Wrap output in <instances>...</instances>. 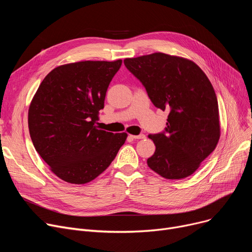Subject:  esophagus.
<instances>
[{"instance_id":"esophagus-1","label":"esophagus","mask_w":252,"mask_h":252,"mask_svg":"<svg viewBox=\"0 0 252 252\" xmlns=\"http://www.w3.org/2000/svg\"><path fill=\"white\" fill-rule=\"evenodd\" d=\"M129 137L131 138V139H135V140H141V139H145L146 138V136L145 135H143V134H141V135H129Z\"/></svg>"}]
</instances>
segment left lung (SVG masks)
Wrapping results in <instances>:
<instances>
[{"instance_id": "1", "label": "left lung", "mask_w": 252, "mask_h": 252, "mask_svg": "<svg viewBox=\"0 0 252 252\" xmlns=\"http://www.w3.org/2000/svg\"><path fill=\"white\" fill-rule=\"evenodd\" d=\"M124 63L143 84L155 107L169 111L164 133L148 136L156 146L148 166L168 180L191 176L220 137L213 85L196 63L179 56L158 52L126 58Z\"/></svg>"}]
</instances>
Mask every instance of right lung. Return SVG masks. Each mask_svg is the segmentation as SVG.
I'll list each match as a JSON object with an SVG mask.
<instances>
[{
  "mask_svg": "<svg viewBox=\"0 0 252 252\" xmlns=\"http://www.w3.org/2000/svg\"><path fill=\"white\" fill-rule=\"evenodd\" d=\"M123 60L60 65L39 85L29 109V128L36 152L58 178L87 184L107 168L127 134L96 124L108 86Z\"/></svg>",
  "mask_w": 252,
  "mask_h": 252,
  "instance_id": "add662e5",
  "label": "right lung"
}]
</instances>
